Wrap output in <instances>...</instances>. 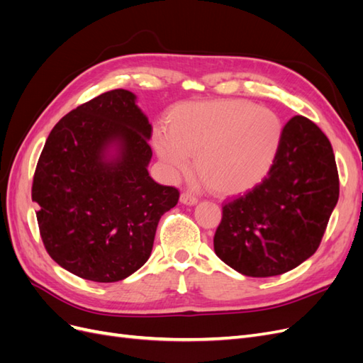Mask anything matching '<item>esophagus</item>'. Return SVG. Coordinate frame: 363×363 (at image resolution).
<instances>
[{"instance_id":"obj_1","label":"esophagus","mask_w":363,"mask_h":363,"mask_svg":"<svg viewBox=\"0 0 363 363\" xmlns=\"http://www.w3.org/2000/svg\"><path fill=\"white\" fill-rule=\"evenodd\" d=\"M180 201H182L183 204L194 206V204L199 203V199H196V196H195L194 194H191V192H183V194L180 195Z\"/></svg>"}]
</instances>
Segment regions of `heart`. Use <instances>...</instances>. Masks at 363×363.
<instances>
[{
	"label": "heart",
	"mask_w": 363,
	"mask_h": 363,
	"mask_svg": "<svg viewBox=\"0 0 363 363\" xmlns=\"http://www.w3.org/2000/svg\"><path fill=\"white\" fill-rule=\"evenodd\" d=\"M283 136L281 119L248 101L186 103L168 113L167 130L155 133V147L171 174L191 168L208 189L239 194L259 184L276 160Z\"/></svg>",
	"instance_id": "heart-1"
}]
</instances>
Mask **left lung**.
I'll return each instance as SVG.
<instances>
[{"label": "left lung", "mask_w": 363, "mask_h": 363, "mask_svg": "<svg viewBox=\"0 0 363 363\" xmlns=\"http://www.w3.org/2000/svg\"><path fill=\"white\" fill-rule=\"evenodd\" d=\"M339 199L330 140L296 115L283 127L271 169L262 183L223 206L213 248L248 277H272L296 268L321 244Z\"/></svg>", "instance_id": "obj_1"}]
</instances>
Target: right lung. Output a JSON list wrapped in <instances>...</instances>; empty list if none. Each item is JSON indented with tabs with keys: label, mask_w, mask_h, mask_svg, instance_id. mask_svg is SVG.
Segmentation results:
<instances>
[{
	"label": "right lung",
	"mask_w": 363,
	"mask_h": 363,
	"mask_svg": "<svg viewBox=\"0 0 363 363\" xmlns=\"http://www.w3.org/2000/svg\"><path fill=\"white\" fill-rule=\"evenodd\" d=\"M150 138L148 118L124 89L92 98L51 130L31 200L47 252L74 276L113 283L148 260L160 218L180 196L150 177Z\"/></svg>",
	"instance_id": "right-lung-1"
}]
</instances>
